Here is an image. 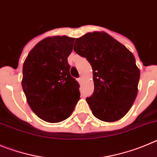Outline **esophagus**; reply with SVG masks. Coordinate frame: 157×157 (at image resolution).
<instances>
[{
	"instance_id": "34e87169",
	"label": "esophagus",
	"mask_w": 157,
	"mask_h": 157,
	"mask_svg": "<svg viewBox=\"0 0 157 157\" xmlns=\"http://www.w3.org/2000/svg\"><path fill=\"white\" fill-rule=\"evenodd\" d=\"M77 81L79 82V84H80V83H81V82H82V78H81V77H79V78H77Z\"/></svg>"
}]
</instances>
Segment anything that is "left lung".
<instances>
[{
	"label": "left lung",
	"mask_w": 157,
	"mask_h": 157,
	"mask_svg": "<svg viewBox=\"0 0 157 157\" xmlns=\"http://www.w3.org/2000/svg\"><path fill=\"white\" fill-rule=\"evenodd\" d=\"M73 50L92 67L94 92L86 98L96 118L113 122L131 108L138 94L140 71L135 56L105 33H88L76 39Z\"/></svg>",
	"instance_id": "left-lung-1"
}]
</instances>
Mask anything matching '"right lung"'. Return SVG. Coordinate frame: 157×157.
Segmentation results:
<instances>
[{
	"label": "right lung",
	"mask_w": 157,
	"mask_h": 157,
	"mask_svg": "<svg viewBox=\"0 0 157 157\" xmlns=\"http://www.w3.org/2000/svg\"><path fill=\"white\" fill-rule=\"evenodd\" d=\"M74 38L48 37L30 51L22 67V87L33 112L48 123L67 119L80 99L78 82L67 58Z\"/></svg>",
	"instance_id": "right-lung-1"
}]
</instances>
